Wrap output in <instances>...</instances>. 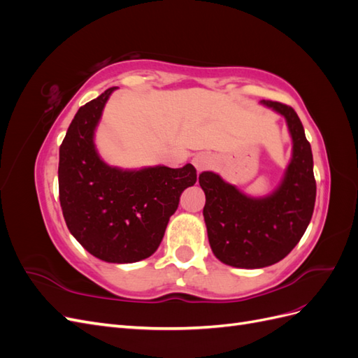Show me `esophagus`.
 <instances>
[{
	"label": "esophagus",
	"mask_w": 358,
	"mask_h": 358,
	"mask_svg": "<svg viewBox=\"0 0 358 358\" xmlns=\"http://www.w3.org/2000/svg\"><path fill=\"white\" fill-rule=\"evenodd\" d=\"M192 164H194V167L197 169V171L208 170V169L215 166V157L212 154H209V152L197 154L196 157L192 158Z\"/></svg>",
	"instance_id": "esophagus-1"
}]
</instances>
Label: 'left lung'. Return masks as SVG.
<instances>
[{
	"instance_id": "1",
	"label": "left lung",
	"mask_w": 358,
	"mask_h": 358,
	"mask_svg": "<svg viewBox=\"0 0 358 358\" xmlns=\"http://www.w3.org/2000/svg\"><path fill=\"white\" fill-rule=\"evenodd\" d=\"M263 104L284 115L292 137V159L279 188L266 199H249L212 171L199 176L203 209L215 257L233 267L259 268L285 258L305 234L317 197L310 143L291 106Z\"/></svg>"
}]
</instances>
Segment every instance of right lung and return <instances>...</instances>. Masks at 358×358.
<instances>
[{"label":"right lung","mask_w":358,"mask_h":358,"mask_svg":"<svg viewBox=\"0 0 358 358\" xmlns=\"http://www.w3.org/2000/svg\"><path fill=\"white\" fill-rule=\"evenodd\" d=\"M113 90L82 106L67 129L59 146V201L70 233L86 251L103 262L136 263L157 251L197 170L187 164L124 171L104 164L94 129Z\"/></svg>","instance_id":"1"}]
</instances>
